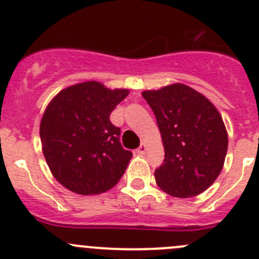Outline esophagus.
<instances>
[{
  "label": "esophagus",
  "mask_w": 259,
  "mask_h": 259,
  "mask_svg": "<svg viewBox=\"0 0 259 259\" xmlns=\"http://www.w3.org/2000/svg\"><path fill=\"white\" fill-rule=\"evenodd\" d=\"M137 152H138L139 155H144V153H146V144L141 143V146H139V148L137 150Z\"/></svg>",
  "instance_id": "esophagus-1"
}]
</instances>
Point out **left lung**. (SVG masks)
I'll return each mask as SVG.
<instances>
[{
  "instance_id": "left-lung-1",
  "label": "left lung",
  "mask_w": 259,
  "mask_h": 259,
  "mask_svg": "<svg viewBox=\"0 0 259 259\" xmlns=\"http://www.w3.org/2000/svg\"><path fill=\"white\" fill-rule=\"evenodd\" d=\"M161 133L165 158L156 183L174 197H191L214 183L227 153L226 126L209 99L183 83L142 93Z\"/></svg>"
}]
</instances>
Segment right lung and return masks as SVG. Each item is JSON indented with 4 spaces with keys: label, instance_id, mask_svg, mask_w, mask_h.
<instances>
[{
    "label": "right lung",
    "instance_id": "right-lung-1",
    "mask_svg": "<svg viewBox=\"0 0 259 259\" xmlns=\"http://www.w3.org/2000/svg\"><path fill=\"white\" fill-rule=\"evenodd\" d=\"M127 94L88 81L62 90L45 109L44 156L55 179L72 192L102 193L124 176L133 153L121 146V130L109 115Z\"/></svg>",
    "mask_w": 259,
    "mask_h": 259
}]
</instances>
